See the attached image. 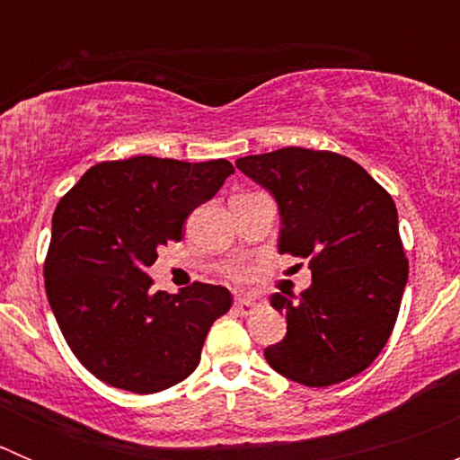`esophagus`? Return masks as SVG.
Wrapping results in <instances>:
<instances>
[{"instance_id":"1","label":"esophagus","mask_w":460,"mask_h":460,"mask_svg":"<svg viewBox=\"0 0 460 460\" xmlns=\"http://www.w3.org/2000/svg\"><path fill=\"white\" fill-rule=\"evenodd\" d=\"M234 309L240 314V316H249V314L256 309V303H253V300H249V298H235Z\"/></svg>"}]
</instances>
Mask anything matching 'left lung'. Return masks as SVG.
<instances>
[{"label":"left lung","instance_id":"left-lung-1","mask_svg":"<svg viewBox=\"0 0 460 460\" xmlns=\"http://www.w3.org/2000/svg\"><path fill=\"white\" fill-rule=\"evenodd\" d=\"M235 166L276 198L278 252L307 258L312 269L298 298L271 296L287 336L264 349L267 363L307 387L367 369L392 336L410 271L392 196L332 151L287 146Z\"/></svg>","mask_w":460,"mask_h":460}]
</instances>
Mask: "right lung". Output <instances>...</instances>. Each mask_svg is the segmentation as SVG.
Masks as SVG:
<instances>
[{
	"mask_svg": "<svg viewBox=\"0 0 460 460\" xmlns=\"http://www.w3.org/2000/svg\"><path fill=\"white\" fill-rule=\"evenodd\" d=\"M231 173L226 160L137 155L91 166L59 200L46 296L71 351L102 383L155 394L198 367L208 329L234 303L229 289L193 282L153 294L146 267Z\"/></svg>",
	"mask_w": 460,
	"mask_h": 460,
	"instance_id": "obj_1",
	"label": "right lung"
}]
</instances>
